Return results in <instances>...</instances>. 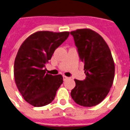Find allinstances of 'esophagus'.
Here are the masks:
<instances>
[{"instance_id": "34e87169", "label": "esophagus", "mask_w": 130, "mask_h": 130, "mask_svg": "<svg viewBox=\"0 0 130 130\" xmlns=\"http://www.w3.org/2000/svg\"><path fill=\"white\" fill-rule=\"evenodd\" d=\"M63 80L65 81V80H66L67 79H68V77L66 76H63Z\"/></svg>"}]
</instances>
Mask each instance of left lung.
Here are the masks:
<instances>
[{"instance_id": "1", "label": "left lung", "mask_w": 130, "mask_h": 130, "mask_svg": "<svg viewBox=\"0 0 130 130\" xmlns=\"http://www.w3.org/2000/svg\"><path fill=\"white\" fill-rule=\"evenodd\" d=\"M70 33L84 64L86 76L84 80L74 79L76 86L71 95L80 105L95 106L106 98L113 83L115 63L112 54L104 39L93 30L77 29Z\"/></svg>"}]
</instances>
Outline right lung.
<instances>
[{
	"label": "right lung",
	"mask_w": 130,
	"mask_h": 130,
	"mask_svg": "<svg viewBox=\"0 0 130 130\" xmlns=\"http://www.w3.org/2000/svg\"><path fill=\"white\" fill-rule=\"evenodd\" d=\"M69 35V32L67 31H38L20 46L14 62V78L21 95L31 105L45 106L56 97L63 82V76L46 73L45 65Z\"/></svg>",
	"instance_id": "1"
}]
</instances>
